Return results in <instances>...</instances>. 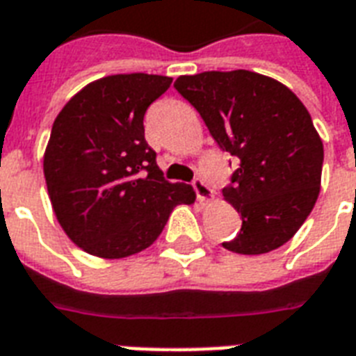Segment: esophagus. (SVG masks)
<instances>
[{"mask_svg":"<svg viewBox=\"0 0 356 356\" xmlns=\"http://www.w3.org/2000/svg\"><path fill=\"white\" fill-rule=\"evenodd\" d=\"M192 186H194V192H195V195H197V200L205 201V200H211L212 197L211 186H209V184H207L201 177H195L194 181H192Z\"/></svg>","mask_w":356,"mask_h":356,"instance_id":"esophagus-1","label":"esophagus"}]
</instances>
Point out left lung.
<instances>
[{"label": "left lung", "instance_id": "1", "mask_svg": "<svg viewBox=\"0 0 356 356\" xmlns=\"http://www.w3.org/2000/svg\"><path fill=\"white\" fill-rule=\"evenodd\" d=\"M173 86L238 162L223 197L242 229L223 248L242 254L281 248L320 194L323 144L309 111L279 81L248 70L181 75Z\"/></svg>", "mask_w": 356, "mask_h": 356}]
</instances>
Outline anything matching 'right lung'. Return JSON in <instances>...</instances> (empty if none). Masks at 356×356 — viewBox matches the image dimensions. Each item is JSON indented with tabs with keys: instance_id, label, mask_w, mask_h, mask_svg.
Wrapping results in <instances>:
<instances>
[{
	"instance_id": "add662e5",
	"label": "right lung",
	"mask_w": 356,
	"mask_h": 356,
	"mask_svg": "<svg viewBox=\"0 0 356 356\" xmlns=\"http://www.w3.org/2000/svg\"><path fill=\"white\" fill-rule=\"evenodd\" d=\"M172 77L111 75L75 94L53 123L44 175L53 211L72 242L102 259L149 248L190 184L170 183L144 136V116Z\"/></svg>"
}]
</instances>
